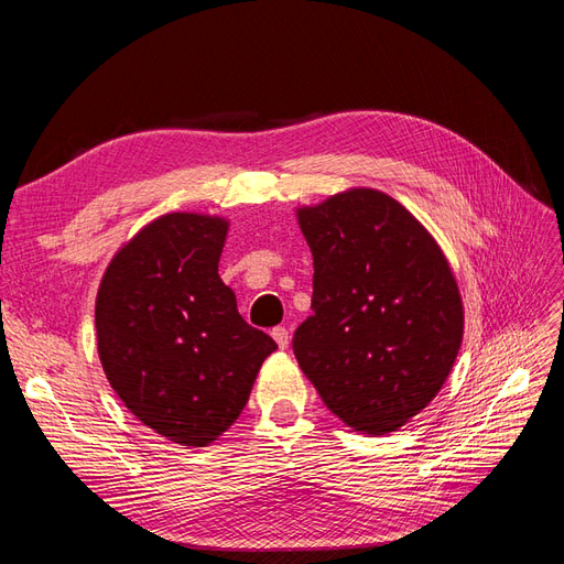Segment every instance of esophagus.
<instances>
[{"label":"esophagus","mask_w":564,"mask_h":564,"mask_svg":"<svg viewBox=\"0 0 564 564\" xmlns=\"http://www.w3.org/2000/svg\"><path fill=\"white\" fill-rule=\"evenodd\" d=\"M270 336L275 338V344H278L282 350L289 346V329H284V327H275V329L270 332Z\"/></svg>","instance_id":"obj_1"}]
</instances>
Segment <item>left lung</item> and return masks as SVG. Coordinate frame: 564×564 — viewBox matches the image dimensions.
<instances>
[{
	"label": "left lung",
	"mask_w": 564,
	"mask_h": 564,
	"mask_svg": "<svg viewBox=\"0 0 564 564\" xmlns=\"http://www.w3.org/2000/svg\"><path fill=\"white\" fill-rule=\"evenodd\" d=\"M313 251V315L294 355L348 429H402L445 386L464 303L435 237L398 199L350 187L296 209Z\"/></svg>",
	"instance_id": "obj_1"
}]
</instances>
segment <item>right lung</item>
<instances>
[{"mask_svg": "<svg viewBox=\"0 0 564 564\" xmlns=\"http://www.w3.org/2000/svg\"><path fill=\"white\" fill-rule=\"evenodd\" d=\"M228 220L174 212L119 249L96 296L98 357L129 412L183 447L242 414L275 340L237 313L218 278Z\"/></svg>", "mask_w": 564, "mask_h": 564, "instance_id": "right-lung-1", "label": "right lung"}]
</instances>
